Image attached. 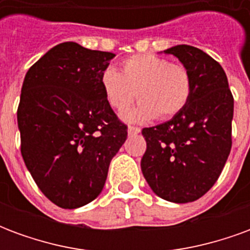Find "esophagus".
Listing matches in <instances>:
<instances>
[{
  "instance_id": "34e87169",
  "label": "esophagus",
  "mask_w": 250,
  "mask_h": 250,
  "mask_svg": "<svg viewBox=\"0 0 250 250\" xmlns=\"http://www.w3.org/2000/svg\"><path fill=\"white\" fill-rule=\"evenodd\" d=\"M141 132V128H138V127H128V135L134 136L138 135Z\"/></svg>"
}]
</instances>
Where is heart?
<instances>
[{
	"instance_id": "b5f03b06",
	"label": "heart",
	"mask_w": 250,
	"mask_h": 250,
	"mask_svg": "<svg viewBox=\"0 0 250 250\" xmlns=\"http://www.w3.org/2000/svg\"><path fill=\"white\" fill-rule=\"evenodd\" d=\"M100 84L107 103L118 112L128 108L135 96L141 100L123 115L127 122L136 123L157 116L173 118L188 105L193 91L190 72L184 65L150 53L125 59L120 73L112 66L105 68Z\"/></svg>"
}]
</instances>
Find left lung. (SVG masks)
Listing matches in <instances>:
<instances>
[{"label":"left lung","mask_w":250,"mask_h":250,"mask_svg":"<svg viewBox=\"0 0 250 250\" xmlns=\"http://www.w3.org/2000/svg\"><path fill=\"white\" fill-rule=\"evenodd\" d=\"M190 72L188 105L168 122L143 128L147 148L143 177L154 193L174 204H188L208 193L220 177L231 148L233 96L222 66L195 46L163 51Z\"/></svg>","instance_id":"1"}]
</instances>
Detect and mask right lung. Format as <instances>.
I'll use <instances>...</instances> for the list:
<instances>
[{
	"label": "right lung",
	"mask_w": 250,
	"mask_h": 250,
	"mask_svg": "<svg viewBox=\"0 0 250 250\" xmlns=\"http://www.w3.org/2000/svg\"><path fill=\"white\" fill-rule=\"evenodd\" d=\"M114 57L66 41L25 75L17 109L21 154L39 188L62 209L102 193L109 162L127 139L100 84Z\"/></svg>",
	"instance_id": "1"
}]
</instances>
